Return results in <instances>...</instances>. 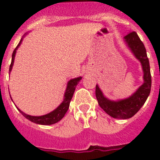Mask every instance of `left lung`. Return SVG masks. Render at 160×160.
<instances>
[{
    "instance_id": "left-lung-1",
    "label": "left lung",
    "mask_w": 160,
    "mask_h": 160,
    "mask_svg": "<svg viewBox=\"0 0 160 160\" xmlns=\"http://www.w3.org/2000/svg\"><path fill=\"white\" fill-rule=\"evenodd\" d=\"M124 41L134 57L139 60L143 70L144 82L130 96L120 100H112L105 97L99 85L95 87V95L103 110L114 119H129L139 111L149 97L151 90V74L146 49L136 32H129Z\"/></svg>"
}]
</instances>
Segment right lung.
<instances>
[{
    "label": "right lung",
    "mask_w": 160,
    "mask_h": 160,
    "mask_svg": "<svg viewBox=\"0 0 160 160\" xmlns=\"http://www.w3.org/2000/svg\"><path fill=\"white\" fill-rule=\"evenodd\" d=\"M26 34H25L23 36V37L21 38L20 43L18 44V46H16V48L14 50L13 53H12V59H11V64L10 65V69H9V71L11 72V70H12V67H13L14 65V60H15V56H16V51L17 49L20 47L21 42L23 41V38L25 37ZM82 79L81 76H79V77L74 78V79H71L68 81L67 85H66V89H65V94H64V100L60 105L53 110V111L50 112L48 114H44V115H41V116H33V115H30V114H27L26 113H24L23 111H21V109L17 108L19 109V111L21 112L22 115H23L25 118H26L27 119H29L30 121L33 122V123H36V124H42V125H51V124H55L62 119V118L65 116V113L67 112L68 109H69V106H70V100L72 99L73 95H74V92L75 90V87L76 85L79 84V82L80 81V80ZM12 100V99H11ZM13 101V100H12Z\"/></svg>",
    "instance_id": "add662e5"
}]
</instances>
